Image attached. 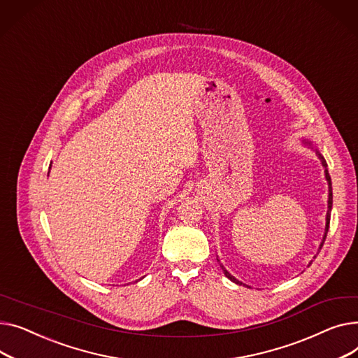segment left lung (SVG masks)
<instances>
[{"mask_svg":"<svg viewBox=\"0 0 358 358\" xmlns=\"http://www.w3.org/2000/svg\"><path fill=\"white\" fill-rule=\"evenodd\" d=\"M318 157H320V160L322 162V166L325 167V178H327V180H328V185H329V198H328V213H327V225H325V236H324V241H325V237H327V233H328V228H329V220H331V208H332V186H331V176H329V173H328V164H327V162H325V159L318 153ZM324 244V243H322ZM322 244H321V248H322ZM224 275L229 279V280H233V282H236V283H240L236 278H233L229 275V273L227 271V270H224ZM241 285V283H240Z\"/></svg>","mask_w":358,"mask_h":358,"instance_id":"1","label":"left lung"}]
</instances>
